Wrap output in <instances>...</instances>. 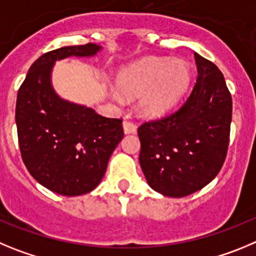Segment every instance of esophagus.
I'll return each mask as SVG.
<instances>
[{
	"label": "esophagus",
	"instance_id": "esophagus-1",
	"mask_svg": "<svg viewBox=\"0 0 256 256\" xmlns=\"http://www.w3.org/2000/svg\"><path fill=\"white\" fill-rule=\"evenodd\" d=\"M124 132L125 134H135L136 132V126L135 124L130 122V121H124Z\"/></svg>",
	"mask_w": 256,
	"mask_h": 256
}]
</instances>
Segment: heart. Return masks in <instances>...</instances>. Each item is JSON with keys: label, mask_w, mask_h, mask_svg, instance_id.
Here are the masks:
<instances>
[{"label": "heart", "mask_w": 256, "mask_h": 256, "mask_svg": "<svg viewBox=\"0 0 256 256\" xmlns=\"http://www.w3.org/2000/svg\"><path fill=\"white\" fill-rule=\"evenodd\" d=\"M191 82V70L182 60L170 61L149 58L124 68L117 74L116 84L126 96H136L140 114L160 117L171 111L181 100ZM121 100L118 92L112 93Z\"/></svg>", "instance_id": "b5f03b06"}]
</instances>
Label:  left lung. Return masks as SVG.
Masks as SVG:
<instances>
[{"mask_svg": "<svg viewBox=\"0 0 256 256\" xmlns=\"http://www.w3.org/2000/svg\"><path fill=\"white\" fill-rule=\"evenodd\" d=\"M198 79L178 111L138 128L139 163L156 192L184 198L208 185L220 171L230 142L232 98L223 74L194 54Z\"/></svg>", "mask_w": 256, "mask_h": 256, "instance_id": "8db88e82", "label": "left lung"}]
</instances>
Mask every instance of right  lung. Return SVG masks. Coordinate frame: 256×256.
Listing matches in <instances>:
<instances>
[{
  "label": "right lung",
  "instance_id": "1",
  "mask_svg": "<svg viewBox=\"0 0 256 256\" xmlns=\"http://www.w3.org/2000/svg\"><path fill=\"white\" fill-rule=\"evenodd\" d=\"M100 50L88 43L42 54L18 92L15 121L22 162L40 185L65 196L86 194L100 185L124 138L122 120L62 100L52 86L54 62L93 57Z\"/></svg>",
  "mask_w": 256,
  "mask_h": 256
}]
</instances>
